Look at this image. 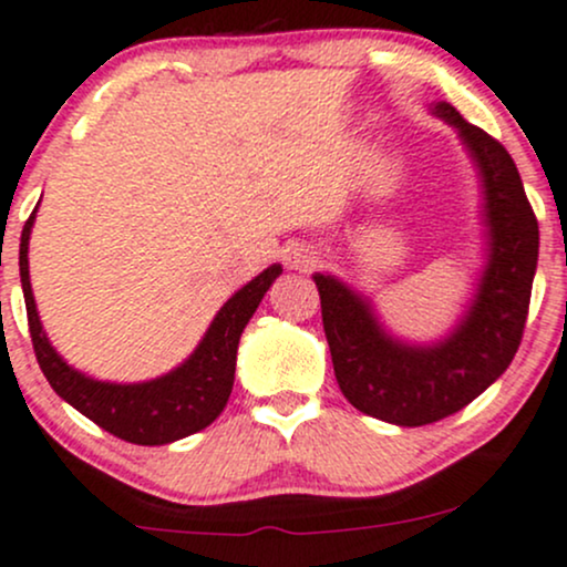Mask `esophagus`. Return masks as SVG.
I'll return each mask as SVG.
<instances>
[{"label": "esophagus", "instance_id": "obj_1", "mask_svg": "<svg viewBox=\"0 0 567 567\" xmlns=\"http://www.w3.org/2000/svg\"><path fill=\"white\" fill-rule=\"evenodd\" d=\"M317 266V252L307 245H296L288 250V269L293 271H312Z\"/></svg>", "mask_w": 567, "mask_h": 567}]
</instances>
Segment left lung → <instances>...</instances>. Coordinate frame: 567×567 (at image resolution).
Here are the masks:
<instances>
[{"instance_id":"8db88e82","label":"left lung","mask_w":567,"mask_h":567,"mask_svg":"<svg viewBox=\"0 0 567 567\" xmlns=\"http://www.w3.org/2000/svg\"><path fill=\"white\" fill-rule=\"evenodd\" d=\"M433 115L455 128L482 183L484 269L450 333L427 344L398 339L374 301L333 274H315L322 328L341 393L358 412L420 427L460 412L495 382L519 350L538 266V220L501 142L446 102Z\"/></svg>"}]
</instances>
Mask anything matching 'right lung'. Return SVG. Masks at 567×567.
I'll return each instance as SVG.
<instances>
[{
  "label": "right lung",
  "instance_id": "add662e5",
  "mask_svg": "<svg viewBox=\"0 0 567 567\" xmlns=\"http://www.w3.org/2000/svg\"><path fill=\"white\" fill-rule=\"evenodd\" d=\"M34 215L37 209L23 226L18 266H21V288L23 301H27L31 344H34L37 363H40L42 374L51 382L55 395H61L80 414H85L99 427L128 441V444L164 446L213 425L226 409L228 395H231L241 331L250 322L258 303L264 301L274 279L282 274V266H269V269L250 279L245 288L236 290L223 303L215 320L209 322L207 333L202 336L196 350L169 374L128 384L102 382V379L85 377L83 371L66 363L53 350L48 333L42 331L29 279V239Z\"/></svg>",
  "mask_w": 567,
  "mask_h": 567
}]
</instances>
